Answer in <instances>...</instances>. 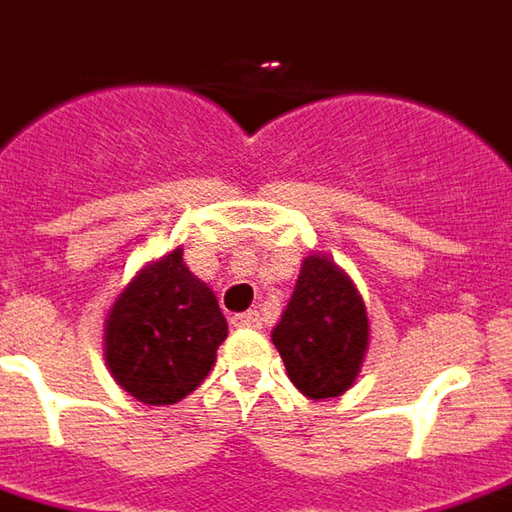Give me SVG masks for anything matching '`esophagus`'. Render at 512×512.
<instances>
[{"label": "esophagus", "instance_id": "34e87169", "mask_svg": "<svg viewBox=\"0 0 512 512\" xmlns=\"http://www.w3.org/2000/svg\"><path fill=\"white\" fill-rule=\"evenodd\" d=\"M232 326L235 328H260L263 326V317H260V311H243V314H235V317H232Z\"/></svg>", "mask_w": 512, "mask_h": 512}]
</instances>
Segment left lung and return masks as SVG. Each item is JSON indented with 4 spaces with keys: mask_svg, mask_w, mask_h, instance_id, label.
Instances as JSON below:
<instances>
[{
    "mask_svg": "<svg viewBox=\"0 0 512 512\" xmlns=\"http://www.w3.org/2000/svg\"><path fill=\"white\" fill-rule=\"evenodd\" d=\"M286 374L309 399L345 394L368 351V311L351 277L326 255H309L272 331Z\"/></svg>",
    "mask_w": 512,
    "mask_h": 512,
    "instance_id": "8db88e82",
    "label": "left lung"
}]
</instances>
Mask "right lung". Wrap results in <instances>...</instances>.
Returning <instances> with one entry per match:
<instances>
[{
  "label": "right lung",
  "mask_w": 512,
  "mask_h": 512,
  "mask_svg": "<svg viewBox=\"0 0 512 512\" xmlns=\"http://www.w3.org/2000/svg\"><path fill=\"white\" fill-rule=\"evenodd\" d=\"M226 340L218 297L186 269L184 249L147 263L104 323L113 379L144 405H175L212 371Z\"/></svg>",
  "instance_id": "right-lung-1"
}]
</instances>
